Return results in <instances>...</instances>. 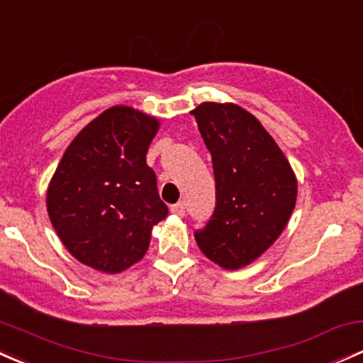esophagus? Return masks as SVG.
I'll use <instances>...</instances> for the list:
<instances>
[{
  "mask_svg": "<svg viewBox=\"0 0 363 363\" xmlns=\"http://www.w3.org/2000/svg\"><path fill=\"white\" fill-rule=\"evenodd\" d=\"M170 212L172 213H175V216H179V217H182L186 213V208H184V203H181V201H179V203H175V205H172L170 207Z\"/></svg>",
  "mask_w": 363,
  "mask_h": 363,
  "instance_id": "esophagus-1",
  "label": "esophagus"
}]
</instances>
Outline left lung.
Listing matches in <instances>:
<instances>
[{"label":"left lung","mask_w":363,"mask_h":363,"mask_svg":"<svg viewBox=\"0 0 363 363\" xmlns=\"http://www.w3.org/2000/svg\"><path fill=\"white\" fill-rule=\"evenodd\" d=\"M191 114L216 177V208L194 238L216 264L243 268L268 250L289 223L296 175L273 137L245 109L203 102Z\"/></svg>","instance_id":"left-lung-1"}]
</instances>
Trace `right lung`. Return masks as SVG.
<instances>
[{
  "mask_svg": "<svg viewBox=\"0 0 363 363\" xmlns=\"http://www.w3.org/2000/svg\"><path fill=\"white\" fill-rule=\"evenodd\" d=\"M156 132L155 118L114 106L64 152L48 186V216L83 264L104 273L135 264L150 247L151 228L169 213L146 163Z\"/></svg>",
  "mask_w": 363,
  "mask_h": 363,
  "instance_id": "add662e5",
  "label": "right lung"
}]
</instances>
